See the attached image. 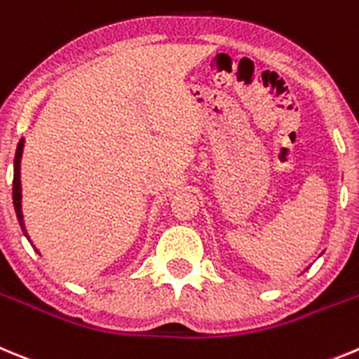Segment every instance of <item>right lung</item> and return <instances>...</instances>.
Wrapping results in <instances>:
<instances>
[{"label": "right lung", "mask_w": 359, "mask_h": 359, "mask_svg": "<svg viewBox=\"0 0 359 359\" xmlns=\"http://www.w3.org/2000/svg\"><path fill=\"white\" fill-rule=\"evenodd\" d=\"M22 148H25V140L21 137V141L18 143V150H15V157H14V182H12V198H14V209L15 215H18V222L21 225L22 234L27 236L28 241L32 243L30 236L27 232V225H25V216H22V208H21V198H22V189H21V157H22ZM34 245V243H32ZM35 248V245H34ZM39 256H41V252L35 248Z\"/></svg>", "instance_id": "obj_1"}]
</instances>
